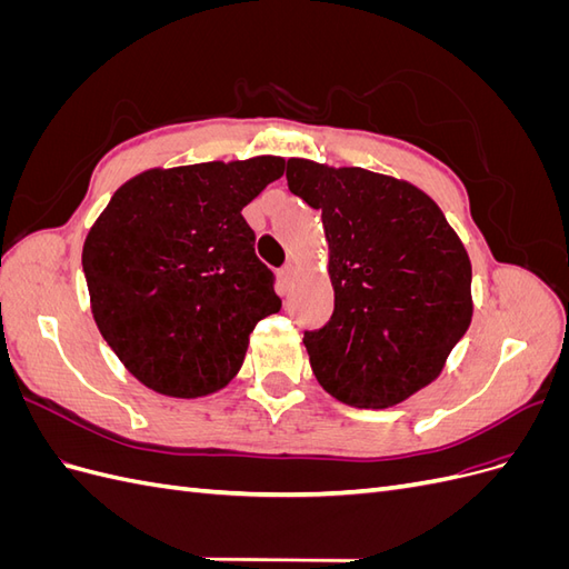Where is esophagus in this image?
Returning a JSON list of instances; mask_svg holds the SVG:
<instances>
[{
	"label": "esophagus",
	"instance_id": "34e87169",
	"mask_svg": "<svg viewBox=\"0 0 569 569\" xmlns=\"http://www.w3.org/2000/svg\"><path fill=\"white\" fill-rule=\"evenodd\" d=\"M295 274H297V268L291 266V263H287V266L280 270V282H282L284 289H287L291 282H295Z\"/></svg>",
	"mask_w": 569,
	"mask_h": 569
}]
</instances>
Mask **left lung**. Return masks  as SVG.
<instances>
[{
  "mask_svg": "<svg viewBox=\"0 0 569 569\" xmlns=\"http://www.w3.org/2000/svg\"><path fill=\"white\" fill-rule=\"evenodd\" d=\"M291 194L322 211L335 311L303 343L337 401L389 408L441 372L472 320V266L439 206L363 168L287 161Z\"/></svg>",
  "mask_w": 569,
  "mask_h": 569,
  "instance_id": "left-lung-1",
  "label": "left lung"
}]
</instances>
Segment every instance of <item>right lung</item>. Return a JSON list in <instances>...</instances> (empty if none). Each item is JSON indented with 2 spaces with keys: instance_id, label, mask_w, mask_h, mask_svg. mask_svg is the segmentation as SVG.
<instances>
[{
  "instance_id": "1",
  "label": "right lung",
  "mask_w": 569,
  "mask_h": 569,
  "mask_svg": "<svg viewBox=\"0 0 569 569\" xmlns=\"http://www.w3.org/2000/svg\"><path fill=\"white\" fill-rule=\"evenodd\" d=\"M280 157L147 170L82 247L94 322L144 387L197 399L244 363L258 320L282 308L244 206L282 178Z\"/></svg>"
}]
</instances>
